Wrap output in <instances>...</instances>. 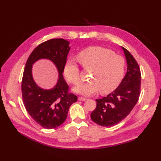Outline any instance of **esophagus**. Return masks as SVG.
Segmentation results:
<instances>
[{"label":"esophagus","mask_w":161,"mask_h":161,"mask_svg":"<svg viewBox=\"0 0 161 161\" xmlns=\"http://www.w3.org/2000/svg\"><path fill=\"white\" fill-rule=\"evenodd\" d=\"M87 99L86 98H85V97H78V100H80V101H85V100H86Z\"/></svg>","instance_id":"esophagus-1"}]
</instances>
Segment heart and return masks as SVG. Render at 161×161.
I'll list each match as a JSON object with an SVG mask.
<instances>
[{"label": "heart", "mask_w": 161, "mask_h": 161, "mask_svg": "<svg viewBox=\"0 0 161 161\" xmlns=\"http://www.w3.org/2000/svg\"><path fill=\"white\" fill-rule=\"evenodd\" d=\"M78 59L84 68H93V71L91 81L79 84L73 88V91L77 94L91 96L99 90L102 94L110 93L118 86L124 75V58L104 47H88L80 53ZM64 73L70 83L80 82V68L73 59H68L65 64Z\"/></svg>", "instance_id": "obj_1"}]
</instances>
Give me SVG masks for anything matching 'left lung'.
I'll return each instance as SVG.
<instances>
[{
  "label": "left lung",
  "instance_id": "1",
  "mask_svg": "<svg viewBox=\"0 0 161 161\" xmlns=\"http://www.w3.org/2000/svg\"><path fill=\"white\" fill-rule=\"evenodd\" d=\"M127 71L118 88L107 97L97 99V105L91 113L94 122L102 126H111L125 119L137 103L141 93V70L131 54L125 47Z\"/></svg>",
  "mask_w": 161,
  "mask_h": 161
}]
</instances>
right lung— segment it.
<instances>
[{
    "label": "right lung",
    "instance_id": "add662e5",
    "mask_svg": "<svg viewBox=\"0 0 161 161\" xmlns=\"http://www.w3.org/2000/svg\"><path fill=\"white\" fill-rule=\"evenodd\" d=\"M70 42L64 39H53L41 43L30 54L24 69L21 90L27 111L42 127L51 129L63 124L76 95L68 93V85L63 77L64 67L70 50ZM45 58L57 68L59 77L56 85L44 90L36 84L32 76V66L36 61Z\"/></svg>",
    "mask_w": 161,
    "mask_h": 161
}]
</instances>
